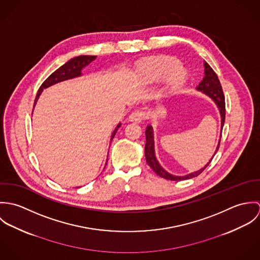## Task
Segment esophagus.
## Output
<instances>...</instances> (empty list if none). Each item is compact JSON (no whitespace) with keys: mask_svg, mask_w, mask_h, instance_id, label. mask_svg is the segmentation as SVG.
<instances>
[{"mask_svg":"<svg viewBox=\"0 0 260 260\" xmlns=\"http://www.w3.org/2000/svg\"><path fill=\"white\" fill-rule=\"evenodd\" d=\"M145 118V112L142 110H135L132 112L129 116V121L134 123H140Z\"/></svg>","mask_w":260,"mask_h":260,"instance_id":"34e87169","label":"esophagus"}]
</instances>
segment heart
<instances>
[{"label": "heart", "instance_id": "1", "mask_svg": "<svg viewBox=\"0 0 260 260\" xmlns=\"http://www.w3.org/2000/svg\"><path fill=\"white\" fill-rule=\"evenodd\" d=\"M143 78L150 83L165 79V90L169 93L177 91L186 81L187 71L175 59L162 57L149 61L141 68Z\"/></svg>", "mask_w": 260, "mask_h": 260}]
</instances>
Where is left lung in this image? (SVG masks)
<instances>
[{"instance_id":"left-lung-1","label":"left lung","mask_w":260,"mask_h":260,"mask_svg":"<svg viewBox=\"0 0 260 260\" xmlns=\"http://www.w3.org/2000/svg\"><path fill=\"white\" fill-rule=\"evenodd\" d=\"M196 90L200 91L203 94H205L206 96H208L215 103V105L217 106V108L219 110V114H220V118H221V128H220V139H221V132H222L224 121H225V99H224V95H223L221 84L219 82V79H218L217 75L205 61H204V78L199 83V85L196 87ZM145 135H146L145 158H146L147 164L153 169V171L157 175H159L162 178H165V179H168V180H173V181L191 179L193 177L198 176L200 173H202V171L209 165V163L213 159L214 155L216 154L217 150L219 149V144H220V139H219L218 145L216 147V150H215L213 156L211 157L209 162L204 167H202L201 169H199L195 172H192V173L184 175V176H176V175H173V174H170L169 172H167L160 165V163L158 162V160L156 158L155 147H154V132H153V128H152L151 125H148L146 127Z\"/></svg>"}]
</instances>
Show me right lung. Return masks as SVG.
Wrapping results in <instances>:
<instances>
[{
	"label": "right lung",
	"instance_id": "add662e5",
	"mask_svg": "<svg viewBox=\"0 0 260 260\" xmlns=\"http://www.w3.org/2000/svg\"><path fill=\"white\" fill-rule=\"evenodd\" d=\"M96 58H97L96 56H89V55L75 57L73 59L69 60L67 63H65L63 66H61L59 69H57L54 73L50 75L44 81V83L41 85V87H40V89L38 91L37 96H36V99H35V103H34V107L36 106L38 99H39V97L42 94L44 89H46V88H48L50 86H53V85H55L57 83H60V82L66 81V80H70V79H73V78H77V77L82 76L83 68L88 66ZM120 126H121V123H119L117 125V127L114 129V131L112 133L110 141L113 140V138H114L117 130L120 128ZM107 162H108V160L106 161V164H107Z\"/></svg>",
	"mask_w": 260,
	"mask_h": 260
}]
</instances>
